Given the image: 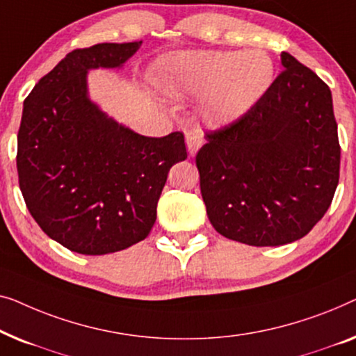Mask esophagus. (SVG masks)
I'll return each mask as SVG.
<instances>
[{
    "label": "esophagus",
    "mask_w": 356,
    "mask_h": 356,
    "mask_svg": "<svg viewBox=\"0 0 356 356\" xmlns=\"http://www.w3.org/2000/svg\"><path fill=\"white\" fill-rule=\"evenodd\" d=\"M185 143H187V149H188L190 156H193V154L197 153V149L202 147V143H203L202 130L197 127L185 130Z\"/></svg>",
    "instance_id": "obj_1"
}]
</instances>
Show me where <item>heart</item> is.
I'll list each match as a JSON object with an SVG mask.
<instances>
[{"label":"heart","mask_w":356,"mask_h":356,"mask_svg":"<svg viewBox=\"0 0 356 356\" xmlns=\"http://www.w3.org/2000/svg\"><path fill=\"white\" fill-rule=\"evenodd\" d=\"M274 64L263 49H198L174 54L166 83L176 95L202 97L209 119L230 122L248 113L271 87Z\"/></svg>","instance_id":"heart-1"}]
</instances>
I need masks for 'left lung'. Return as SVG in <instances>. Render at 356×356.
Wrapping results in <instances>:
<instances>
[{
  "label": "left lung",
  "instance_id": "1",
  "mask_svg": "<svg viewBox=\"0 0 356 356\" xmlns=\"http://www.w3.org/2000/svg\"><path fill=\"white\" fill-rule=\"evenodd\" d=\"M264 97L198 149L200 190L213 227L235 242L277 247L302 238L332 203L340 145L332 95L282 51Z\"/></svg>",
  "mask_w": 356,
  "mask_h": 356
}]
</instances>
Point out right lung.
Here are the masks:
<instances>
[{
    "label": "right lung",
    "instance_id": "1",
    "mask_svg": "<svg viewBox=\"0 0 356 356\" xmlns=\"http://www.w3.org/2000/svg\"><path fill=\"white\" fill-rule=\"evenodd\" d=\"M142 42L98 43L66 54L24 102L19 187L32 218L71 252L106 254L147 238L182 132L154 138L109 119L87 97V71L121 67Z\"/></svg>",
    "mask_w": 356,
    "mask_h": 356
}]
</instances>
